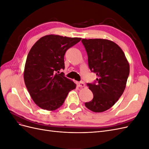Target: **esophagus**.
<instances>
[{"mask_svg": "<svg viewBox=\"0 0 149 149\" xmlns=\"http://www.w3.org/2000/svg\"><path fill=\"white\" fill-rule=\"evenodd\" d=\"M78 86L80 88H83V87H84L85 86V84L83 81H80L78 83Z\"/></svg>", "mask_w": 149, "mask_h": 149, "instance_id": "obj_1", "label": "esophagus"}]
</instances>
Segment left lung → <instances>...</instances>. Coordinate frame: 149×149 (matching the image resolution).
I'll use <instances>...</instances> for the list:
<instances>
[{
	"label": "left lung",
	"mask_w": 149,
	"mask_h": 149,
	"mask_svg": "<svg viewBox=\"0 0 149 149\" xmlns=\"http://www.w3.org/2000/svg\"><path fill=\"white\" fill-rule=\"evenodd\" d=\"M88 56L90 70L97 76L88 83L93 100L85 102L88 109L102 112L114 105L123 94L129 74V64L125 54L116 43L106 39H82Z\"/></svg>",
	"instance_id": "obj_1"
}]
</instances>
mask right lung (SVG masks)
Here are the masks:
<instances>
[{
    "label": "right lung",
    "mask_w": 149,
    "mask_h": 149,
    "mask_svg": "<svg viewBox=\"0 0 149 149\" xmlns=\"http://www.w3.org/2000/svg\"><path fill=\"white\" fill-rule=\"evenodd\" d=\"M81 40L49 35L40 38L31 47L25 65L24 78L34 102L43 109L54 111L63 104L68 94L76 88L73 81L60 71L65 69L68 49Z\"/></svg>",
    "instance_id": "right-lung-1"
}]
</instances>
